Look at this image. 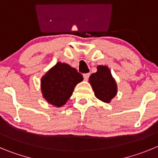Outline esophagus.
<instances>
[{
  "label": "esophagus",
  "instance_id": "obj_1",
  "mask_svg": "<svg viewBox=\"0 0 158 158\" xmlns=\"http://www.w3.org/2000/svg\"><path fill=\"white\" fill-rule=\"evenodd\" d=\"M89 75H90L89 73L83 74V79H84L85 80H88V79H89Z\"/></svg>",
  "mask_w": 158,
  "mask_h": 158
}]
</instances>
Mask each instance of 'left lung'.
<instances>
[{
    "instance_id": "1",
    "label": "left lung",
    "mask_w": 158,
    "mask_h": 158,
    "mask_svg": "<svg viewBox=\"0 0 158 158\" xmlns=\"http://www.w3.org/2000/svg\"><path fill=\"white\" fill-rule=\"evenodd\" d=\"M97 69V72L89 76V82L91 84L96 98L109 103L116 94V83L108 67L99 65Z\"/></svg>"
}]
</instances>
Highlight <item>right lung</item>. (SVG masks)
<instances>
[{
  "label": "right lung",
  "instance_id": "obj_1",
  "mask_svg": "<svg viewBox=\"0 0 158 158\" xmlns=\"http://www.w3.org/2000/svg\"><path fill=\"white\" fill-rule=\"evenodd\" d=\"M82 79L76 69L58 62L42 77V94L49 103L60 107L70 98L75 86Z\"/></svg>",
  "mask_w": 158,
  "mask_h": 158
}]
</instances>
